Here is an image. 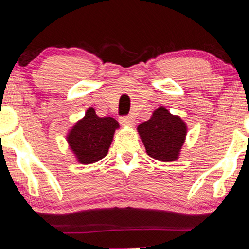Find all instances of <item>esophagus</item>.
<instances>
[{
	"label": "esophagus",
	"mask_w": 249,
	"mask_h": 249,
	"mask_svg": "<svg viewBox=\"0 0 249 249\" xmlns=\"http://www.w3.org/2000/svg\"><path fill=\"white\" fill-rule=\"evenodd\" d=\"M121 124L123 126H132L134 124V119L131 116H125V117H121Z\"/></svg>",
	"instance_id": "1"
}]
</instances>
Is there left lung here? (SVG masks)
Wrapping results in <instances>:
<instances>
[{
	"label": "left lung",
	"mask_w": 249,
	"mask_h": 249,
	"mask_svg": "<svg viewBox=\"0 0 249 249\" xmlns=\"http://www.w3.org/2000/svg\"><path fill=\"white\" fill-rule=\"evenodd\" d=\"M147 154L160 161H174L180 156L187 135V125L178 116L172 115L166 108L159 107L150 119L138 126Z\"/></svg>",
	"instance_id": "1"
}]
</instances>
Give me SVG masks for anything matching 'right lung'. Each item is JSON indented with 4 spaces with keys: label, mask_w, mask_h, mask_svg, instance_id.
<instances>
[{
    "label": "right lung",
    "mask_w": 249,
    "mask_h": 249,
    "mask_svg": "<svg viewBox=\"0 0 249 249\" xmlns=\"http://www.w3.org/2000/svg\"><path fill=\"white\" fill-rule=\"evenodd\" d=\"M118 127L115 118L99 117L93 108H89L67 135L69 148L78 163L93 164L106 157Z\"/></svg>",
    "instance_id": "right-lung-1"
}]
</instances>
